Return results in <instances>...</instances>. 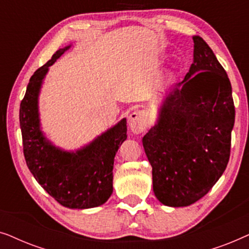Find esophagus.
<instances>
[{
	"label": "esophagus",
	"instance_id": "1",
	"mask_svg": "<svg viewBox=\"0 0 249 249\" xmlns=\"http://www.w3.org/2000/svg\"><path fill=\"white\" fill-rule=\"evenodd\" d=\"M146 124H147V117H146L145 112L134 111L132 113L129 114L128 124L134 134H141V132L144 131Z\"/></svg>",
	"mask_w": 249,
	"mask_h": 249
}]
</instances>
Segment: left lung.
Segmentation results:
<instances>
[{"label":"left lung","mask_w":249,"mask_h":249,"mask_svg":"<svg viewBox=\"0 0 249 249\" xmlns=\"http://www.w3.org/2000/svg\"><path fill=\"white\" fill-rule=\"evenodd\" d=\"M193 40L189 71L165 94L158 120L142 137L153 190L171 207L192 205L215 185L229 162L234 124L226 70L202 37Z\"/></svg>","instance_id":"1"}]
</instances>
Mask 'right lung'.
Instances as JSON below:
<instances>
[{
  "mask_svg": "<svg viewBox=\"0 0 249 249\" xmlns=\"http://www.w3.org/2000/svg\"><path fill=\"white\" fill-rule=\"evenodd\" d=\"M71 45L57 50L30 78L20 104V128L26 163L37 182L62 206L85 210L104 204L113 193L114 156L127 139V120L76 149L55 146L42 130L38 97L50 67Z\"/></svg>",
  "mask_w": 249,
  "mask_h": 249,
  "instance_id": "obj_1",
  "label": "right lung"
}]
</instances>
